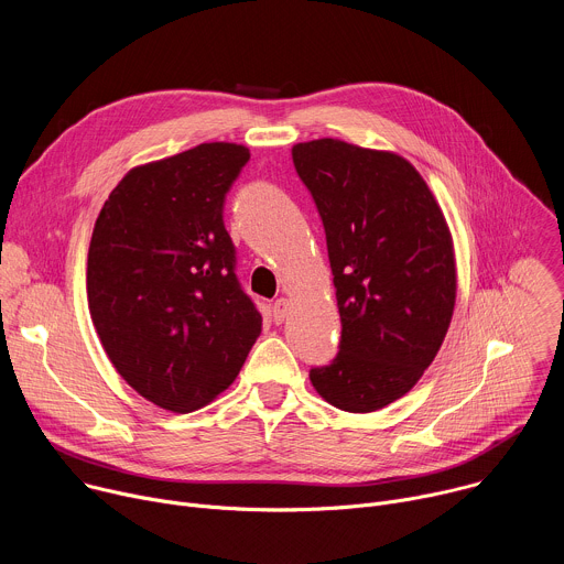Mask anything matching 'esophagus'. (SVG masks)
<instances>
[{"mask_svg":"<svg viewBox=\"0 0 564 564\" xmlns=\"http://www.w3.org/2000/svg\"><path fill=\"white\" fill-rule=\"evenodd\" d=\"M288 316V301L285 299H279L274 305H272V321L276 326H281L283 321Z\"/></svg>","mask_w":564,"mask_h":564,"instance_id":"obj_1","label":"esophagus"}]
</instances>
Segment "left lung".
I'll list each match as a JSON object with an SVG mask.
<instances>
[{
  "label": "left lung",
  "mask_w": 564,
  "mask_h": 564,
  "mask_svg": "<svg viewBox=\"0 0 564 564\" xmlns=\"http://www.w3.org/2000/svg\"><path fill=\"white\" fill-rule=\"evenodd\" d=\"M294 170L326 229L341 316L339 352L310 370L328 404L372 413L435 359L455 307L453 240L417 170L335 138L299 142Z\"/></svg>",
  "instance_id": "8db88e82"
}]
</instances>
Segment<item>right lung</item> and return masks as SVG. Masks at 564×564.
<instances>
[{
	"label": "right lung",
	"instance_id": "obj_1",
	"mask_svg": "<svg viewBox=\"0 0 564 564\" xmlns=\"http://www.w3.org/2000/svg\"><path fill=\"white\" fill-rule=\"evenodd\" d=\"M248 160L243 144L205 142L135 167L96 220L87 263L94 326L120 377L160 409L205 406L261 335L223 220Z\"/></svg>",
	"mask_w": 564,
	"mask_h": 564
}]
</instances>
